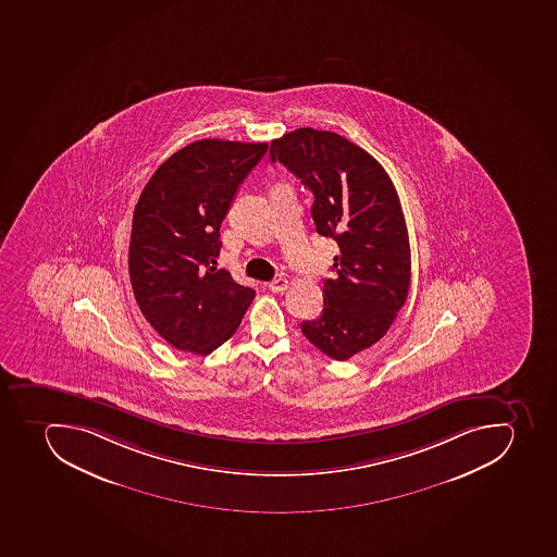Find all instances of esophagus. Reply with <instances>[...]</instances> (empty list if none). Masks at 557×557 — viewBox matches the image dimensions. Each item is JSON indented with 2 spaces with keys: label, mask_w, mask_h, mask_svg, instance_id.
I'll return each instance as SVG.
<instances>
[{
  "label": "esophagus",
  "mask_w": 557,
  "mask_h": 557,
  "mask_svg": "<svg viewBox=\"0 0 557 557\" xmlns=\"http://www.w3.org/2000/svg\"><path fill=\"white\" fill-rule=\"evenodd\" d=\"M267 287L272 290V293H282V290L287 289V281L278 276V278H273L272 282H268Z\"/></svg>",
  "instance_id": "obj_1"
}]
</instances>
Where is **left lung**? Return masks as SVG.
<instances>
[{"label": "left lung", "instance_id": "left-lung-1", "mask_svg": "<svg viewBox=\"0 0 557 557\" xmlns=\"http://www.w3.org/2000/svg\"><path fill=\"white\" fill-rule=\"evenodd\" d=\"M270 160L313 194L315 230L341 250L335 275L324 278L323 312L301 332L333 360H349L384 337L409 293L411 250L397 190L372 154L335 132H289L272 140Z\"/></svg>", "mask_w": 557, "mask_h": 557}]
</instances>
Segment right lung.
Masks as SVG:
<instances>
[{
    "label": "right lung",
    "mask_w": 557,
    "mask_h": 557,
    "mask_svg": "<svg viewBox=\"0 0 557 557\" xmlns=\"http://www.w3.org/2000/svg\"><path fill=\"white\" fill-rule=\"evenodd\" d=\"M267 143L201 139L171 154L140 193L128 273L140 312L180 351L210 355L233 337L256 290L216 270L220 224Z\"/></svg>",
    "instance_id": "1"
}]
</instances>
